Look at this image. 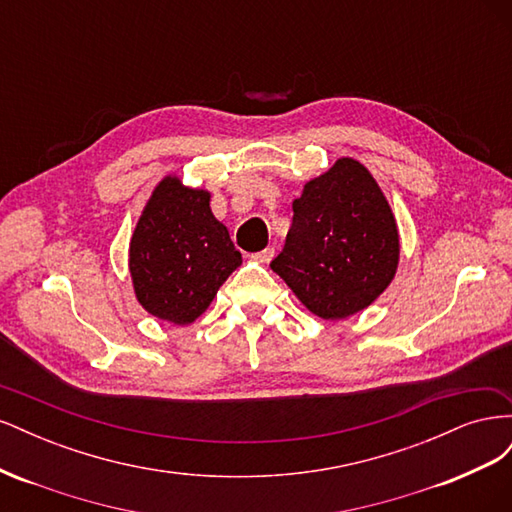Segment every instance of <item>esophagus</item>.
Returning a JSON list of instances; mask_svg holds the SVG:
<instances>
[{
	"label": "esophagus",
	"mask_w": 512,
	"mask_h": 512,
	"mask_svg": "<svg viewBox=\"0 0 512 512\" xmlns=\"http://www.w3.org/2000/svg\"><path fill=\"white\" fill-rule=\"evenodd\" d=\"M273 256H275V250H273V247H265V250H260V252L252 254V260L260 262V265H269V262L273 260Z\"/></svg>",
	"instance_id": "1"
}]
</instances>
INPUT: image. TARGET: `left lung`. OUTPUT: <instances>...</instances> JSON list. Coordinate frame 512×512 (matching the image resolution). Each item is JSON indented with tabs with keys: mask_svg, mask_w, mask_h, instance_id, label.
<instances>
[{
	"mask_svg": "<svg viewBox=\"0 0 512 512\" xmlns=\"http://www.w3.org/2000/svg\"><path fill=\"white\" fill-rule=\"evenodd\" d=\"M284 250L271 262L309 312L342 320L374 303L391 284L399 235L369 170L352 158L312 179L292 203Z\"/></svg>",
	"mask_w": 512,
	"mask_h": 512,
	"instance_id": "left-lung-1",
	"label": "left lung"
}]
</instances>
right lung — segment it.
<instances>
[{"instance_id": "1", "label": "right lung", "mask_w": 512, "mask_h": 512, "mask_svg": "<svg viewBox=\"0 0 512 512\" xmlns=\"http://www.w3.org/2000/svg\"><path fill=\"white\" fill-rule=\"evenodd\" d=\"M209 192L166 177L130 241V273L141 305L160 320L190 324L205 312L228 275L241 265Z\"/></svg>"}]
</instances>
